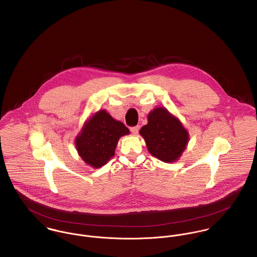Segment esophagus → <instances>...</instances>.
<instances>
[{
  "mask_svg": "<svg viewBox=\"0 0 257 257\" xmlns=\"http://www.w3.org/2000/svg\"><path fill=\"white\" fill-rule=\"evenodd\" d=\"M140 131V125H136V126H132L131 127V132L134 134V135H137Z\"/></svg>",
  "mask_w": 257,
  "mask_h": 257,
  "instance_id": "esophagus-1",
  "label": "esophagus"
}]
</instances>
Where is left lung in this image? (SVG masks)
Instances as JSON below:
<instances>
[{"mask_svg": "<svg viewBox=\"0 0 257 257\" xmlns=\"http://www.w3.org/2000/svg\"><path fill=\"white\" fill-rule=\"evenodd\" d=\"M140 134L148 151L166 163L178 160L189 142V134L181 121L162 107L148 113V122Z\"/></svg>", "mask_w": 257, "mask_h": 257, "instance_id": "8db88e82", "label": "left lung"}]
</instances>
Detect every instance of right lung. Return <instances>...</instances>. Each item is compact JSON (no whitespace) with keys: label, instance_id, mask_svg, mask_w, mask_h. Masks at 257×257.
Masks as SVG:
<instances>
[{"label":"right lung","instance_id":"right-lung-1","mask_svg":"<svg viewBox=\"0 0 257 257\" xmlns=\"http://www.w3.org/2000/svg\"><path fill=\"white\" fill-rule=\"evenodd\" d=\"M128 134V128L121 121L112 118L106 110H100L84 123L75 146L85 163L100 168L114 155L119 138Z\"/></svg>","mask_w":257,"mask_h":257}]
</instances>
